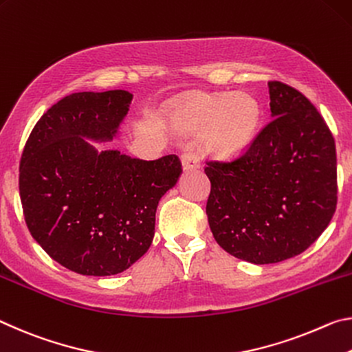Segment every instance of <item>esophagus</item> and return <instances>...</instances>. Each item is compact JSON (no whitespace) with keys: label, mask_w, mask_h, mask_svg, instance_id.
Returning <instances> with one entry per match:
<instances>
[{"label":"esophagus","mask_w":352,"mask_h":352,"mask_svg":"<svg viewBox=\"0 0 352 352\" xmlns=\"http://www.w3.org/2000/svg\"><path fill=\"white\" fill-rule=\"evenodd\" d=\"M181 160H182V168H184V171L198 170V168H199V159H198V155L192 151V149H190V151L184 153Z\"/></svg>","instance_id":"1"}]
</instances>
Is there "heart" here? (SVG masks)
I'll return each instance as SVG.
<instances>
[{"mask_svg": "<svg viewBox=\"0 0 352 352\" xmlns=\"http://www.w3.org/2000/svg\"><path fill=\"white\" fill-rule=\"evenodd\" d=\"M261 111L248 95H201L177 115L176 126L184 134L204 131L206 151L218 159H232L243 153L256 135Z\"/></svg>", "mask_w": 352, "mask_h": 352, "instance_id": "b5f03b06", "label": "heart"}]
</instances>
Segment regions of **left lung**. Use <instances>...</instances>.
<instances>
[{
    "mask_svg": "<svg viewBox=\"0 0 352 352\" xmlns=\"http://www.w3.org/2000/svg\"><path fill=\"white\" fill-rule=\"evenodd\" d=\"M272 122L232 162H207L206 214L224 251L278 263L306 251L337 207L336 142L301 91L270 80Z\"/></svg>",
    "mask_w": 352,
    "mask_h": 352,
    "instance_id": "1",
    "label": "left lung"
}]
</instances>
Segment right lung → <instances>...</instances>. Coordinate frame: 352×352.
Returning a JSON list of instances; mask_svg holds the SVG:
<instances>
[{"label":"right lung","instance_id":"add662e5","mask_svg":"<svg viewBox=\"0 0 352 352\" xmlns=\"http://www.w3.org/2000/svg\"><path fill=\"white\" fill-rule=\"evenodd\" d=\"M126 90L62 98L34 126L20 162L23 214L34 240L84 276L128 270L149 250L160 198L182 173L175 154L132 159L111 142L129 111Z\"/></svg>","mask_w":352,"mask_h":352}]
</instances>
